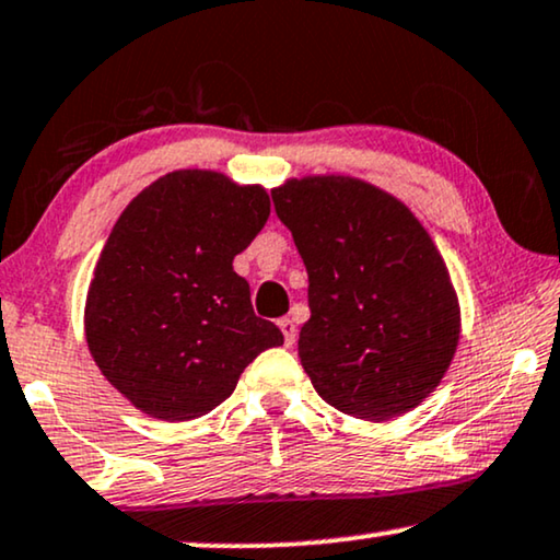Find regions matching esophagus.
<instances>
[{
	"label": "esophagus",
	"instance_id": "1",
	"mask_svg": "<svg viewBox=\"0 0 560 560\" xmlns=\"http://www.w3.org/2000/svg\"><path fill=\"white\" fill-rule=\"evenodd\" d=\"M279 327H281V332H284V342H287V346H292V342L296 340V325H294V319L281 317V319H279Z\"/></svg>",
	"mask_w": 560,
	"mask_h": 560
}]
</instances>
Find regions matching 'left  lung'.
<instances>
[{
	"label": "left lung",
	"mask_w": 560,
	"mask_h": 560,
	"mask_svg": "<svg viewBox=\"0 0 560 560\" xmlns=\"http://www.w3.org/2000/svg\"><path fill=\"white\" fill-rule=\"evenodd\" d=\"M310 276L302 366L319 397L384 422L435 392L460 338L451 273L405 202L353 176L289 178L271 191Z\"/></svg>",
	"instance_id": "obj_1"
}]
</instances>
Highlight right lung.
Returning <instances> with one entry per match:
<instances>
[{"label": "right lung", "mask_w": 560, "mask_h": 560, "mask_svg": "<svg viewBox=\"0 0 560 560\" xmlns=\"http://www.w3.org/2000/svg\"><path fill=\"white\" fill-rule=\"evenodd\" d=\"M268 214L264 186L205 168L155 178L119 214L94 266L84 330L104 378L140 412L166 422L212 412L253 358L284 342L233 271Z\"/></svg>", "instance_id": "add662e5"}]
</instances>
